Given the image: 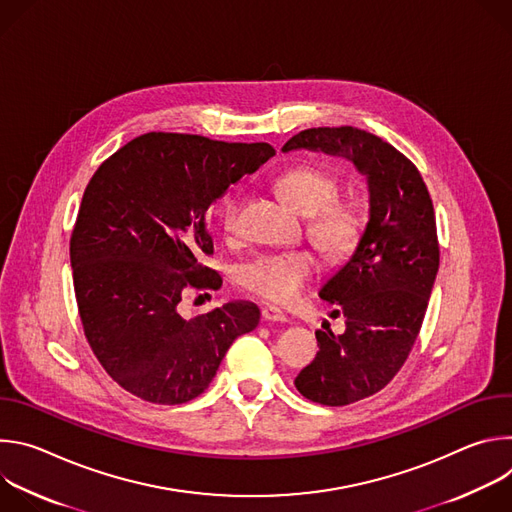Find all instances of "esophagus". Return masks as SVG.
Listing matches in <instances>:
<instances>
[{
  "instance_id": "esophagus-1",
  "label": "esophagus",
  "mask_w": 512,
  "mask_h": 512,
  "mask_svg": "<svg viewBox=\"0 0 512 512\" xmlns=\"http://www.w3.org/2000/svg\"><path fill=\"white\" fill-rule=\"evenodd\" d=\"M261 318L265 322H287V316L279 308H275V306H265L261 310Z\"/></svg>"
}]
</instances>
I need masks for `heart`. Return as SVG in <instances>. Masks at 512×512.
Masks as SVG:
<instances>
[{
	"instance_id": "heart-1",
	"label": "heart",
	"mask_w": 512,
	"mask_h": 512,
	"mask_svg": "<svg viewBox=\"0 0 512 512\" xmlns=\"http://www.w3.org/2000/svg\"><path fill=\"white\" fill-rule=\"evenodd\" d=\"M275 186L300 214L308 216L306 235L328 263H344L358 249L367 212L352 198H338L340 180L334 172L306 164L283 172ZM245 198L231 192L218 206V223L227 237L239 231ZM318 273V261L310 251L267 253L251 259L239 271V283L249 294L277 306H287L304 291Z\"/></svg>"
}]
</instances>
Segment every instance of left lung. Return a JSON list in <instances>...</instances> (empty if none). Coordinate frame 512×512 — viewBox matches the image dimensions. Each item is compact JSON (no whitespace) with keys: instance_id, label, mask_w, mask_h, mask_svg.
<instances>
[{"instance_id":"obj_1","label":"left lung","mask_w":512,"mask_h":512,"mask_svg":"<svg viewBox=\"0 0 512 512\" xmlns=\"http://www.w3.org/2000/svg\"><path fill=\"white\" fill-rule=\"evenodd\" d=\"M281 150L344 156L367 176V229L350 261L320 289L346 330L334 334L324 322L316 358L294 381L314 403L350 405L387 387L419 336L440 267L431 196L415 164L364 129H304Z\"/></svg>"}]
</instances>
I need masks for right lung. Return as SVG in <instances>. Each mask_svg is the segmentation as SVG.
Wrapping results in <instances>:
<instances>
[{"instance_id":"1","label":"right lung","mask_w":512,"mask_h":512,"mask_svg":"<svg viewBox=\"0 0 512 512\" xmlns=\"http://www.w3.org/2000/svg\"><path fill=\"white\" fill-rule=\"evenodd\" d=\"M275 150L190 133L150 131L109 156L85 188L70 265L85 336L107 375L160 405L192 401L233 340L259 324L251 302L184 320V291L216 289L206 212Z\"/></svg>"}]
</instances>
